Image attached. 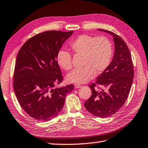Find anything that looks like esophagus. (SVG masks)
<instances>
[{"mask_svg":"<svg viewBox=\"0 0 148 148\" xmlns=\"http://www.w3.org/2000/svg\"><path fill=\"white\" fill-rule=\"evenodd\" d=\"M74 87H75V88H78L82 87V86L80 85H78V84H75Z\"/></svg>","mask_w":148,"mask_h":148,"instance_id":"obj_1","label":"esophagus"}]
</instances>
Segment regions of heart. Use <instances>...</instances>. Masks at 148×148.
<instances>
[{"label": "heart", "mask_w": 148, "mask_h": 148, "mask_svg": "<svg viewBox=\"0 0 148 148\" xmlns=\"http://www.w3.org/2000/svg\"><path fill=\"white\" fill-rule=\"evenodd\" d=\"M70 46L75 55L84 57L82 63L84 68L68 73L66 77L68 82L84 84L90 80L95 74H100L105 71L112 58V45L110 39L105 36L80 35L72 41ZM56 62L63 70L68 71L71 69V55L66 50H59Z\"/></svg>", "instance_id": "obj_1"}]
</instances>
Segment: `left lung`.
Here are the masks:
<instances>
[{
  "mask_svg": "<svg viewBox=\"0 0 148 148\" xmlns=\"http://www.w3.org/2000/svg\"><path fill=\"white\" fill-rule=\"evenodd\" d=\"M98 30L112 36L115 51L109 66L96 78L95 84L90 85L92 95L84 105L93 116L106 118L116 114L127 100L134 78V68L130 51L123 39L111 31ZM96 84L107 90L99 92L95 88Z\"/></svg>",
  "mask_w": 148,
  "mask_h": 148,
  "instance_id": "8db88e82",
  "label": "left lung"
}]
</instances>
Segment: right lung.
<instances>
[{
	"label": "right lung",
	"instance_id": "right-lung-1",
	"mask_svg": "<svg viewBox=\"0 0 148 148\" xmlns=\"http://www.w3.org/2000/svg\"><path fill=\"white\" fill-rule=\"evenodd\" d=\"M73 31H48L29 39L17 54L14 90L22 109L34 119L48 121L62 110L73 85L55 88L63 80L56 55Z\"/></svg>",
	"mask_w": 148,
	"mask_h": 148
}]
</instances>
